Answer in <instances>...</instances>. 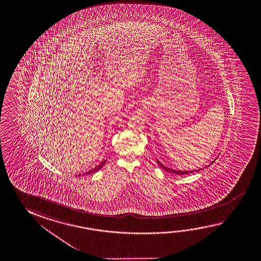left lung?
<instances>
[{
    "instance_id": "left-lung-1",
    "label": "left lung",
    "mask_w": 261,
    "mask_h": 261,
    "mask_svg": "<svg viewBox=\"0 0 261 261\" xmlns=\"http://www.w3.org/2000/svg\"><path fill=\"white\" fill-rule=\"evenodd\" d=\"M214 161H212L211 162V164H213ZM158 166L159 167H161V168H163V169H165L166 171L168 172V173H173V174H175V175H188V174H190V173H193L194 171H181V170H174V169H172V168H168V167H165L163 164H161V163L159 162L158 160ZM210 164V165H211ZM200 169H198V170H195V171L197 172L199 171Z\"/></svg>"
}]
</instances>
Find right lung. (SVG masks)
Instances as JSON below:
<instances>
[{
    "label": "right lung",
    "mask_w": 261,
    "mask_h": 261,
    "mask_svg": "<svg viewBox=\"0 0 261 261\" xmlns=\"http://www.w3.org/2000/svg\"><path fill=\"white\" fill-rule=\"evenodd\" d=\"M106 160L105 161H103V162L101 163L99 166H97L96 167H94V168H93V169H91V170H89L88 172H86V173H84L83 174V175H90V174H93V173H95V172L98 171V170H100V168H102V167H103V165L106 164Z\"/></svg>",
    "instance_id": "add662e5"
}]
</instances>
